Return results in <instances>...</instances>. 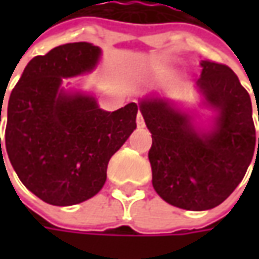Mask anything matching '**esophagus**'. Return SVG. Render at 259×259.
<instances>
[{
	"label": "esophagus",
	"mask_w": 259,
	"mask_h": 259,
	"mask_svg": "<svg viewBox=\"0 0 259 259\" xmlns=\"http://www.w3.org/2000/svg\"><path fill=\"white\" fill-rule=\"evenodd\" d=\"M137 126L138 128H144L145 126V121L144 118H143V115H141V112L137 114Z\"/></svg>",
	"instance_id": "34e87169"
}]
</instances>
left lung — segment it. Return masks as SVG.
<instances>
[{"label": "left lung", "instance_id": "8db88e82", "mask_svg": "<svg viewBox=\"0 0 259 259\" xmlns=\"http://www.w3.org/2000/svg\"><path fill=\"white\" fill-rule=\"evenodd\" d=\"M200 65L196 85L204 104L218 111L213 131L197 133L189 115L161 98L138 104L153 137L148 151L153 187L167 203L186 210H207L222 203L259 153L251 98L238 76L212 60Z\"/></svg>", "mask_w": 259, "mask_h": 259}]
</instances>
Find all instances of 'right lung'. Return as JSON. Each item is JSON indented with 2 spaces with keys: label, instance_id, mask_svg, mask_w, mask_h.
Returning <instances> with one entry per match:
<instances>
[{
  "label": "right lung",
  "instance_id": "add662e5",
  "mask_svg": "<svg viewBox=\"0 0 259 259\" xmlns=\"http://www.w3.org/2000/svg\"><path fill=\"white\" fill-rule=\"evenodd\" d=\"M99 56L101 49L86 41L57 46L28 62L10 95L7 154L21 183L46 203L72 206L94 197L109 158L137 128L134 102L106 112L92 96L60 88L63 77L91 72Z\"/></svg>",
  "mask_w": 259,
  "mask_h": 259
}]
</instances>
